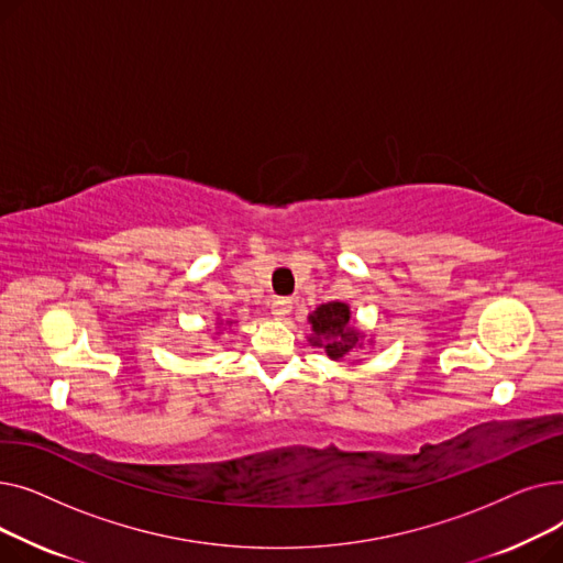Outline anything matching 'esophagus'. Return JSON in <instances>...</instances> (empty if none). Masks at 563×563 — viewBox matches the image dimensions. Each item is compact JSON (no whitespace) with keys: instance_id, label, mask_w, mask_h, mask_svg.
Wrapping results in <instances>:
<instances>
[{"instance_id":"34e87169","label":"esophagus","mask_w":563,"mask_h":563,"mask_svg":"<svg viewBox=\"0 0 563 563\" xmlns=\"http://www.w3.org/2000/svg\"><path fill=\"white\" fill-rule=\"evenodd\" d=\"M289 312H291V301H289V299L278 297V299L272 303V314H274L276 319H285Z\"/></svg>"}]
</instances>
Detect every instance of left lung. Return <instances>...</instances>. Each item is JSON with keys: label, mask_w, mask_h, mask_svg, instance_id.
Here are the masks:
<instances>
[{"label": "left lung", "mask_w": 563, "mask_h": 563, "mask_svg": "<svg viewBox=\"0 0 563 563\" xmlns=\"http://www.w3.org/2000/svg\"><path fill=\"white\" fill-rule=\"evenodd\" d=\"M308 323L312 331L308 335L310 346L327 351L331 361H342L365 346L367 333L356 327V321H351V308L344 301L321 303L308 314ZM367 342L374 344V338Z\"/></svg>", "instance_id": "1"}]
</instances>
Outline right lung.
Here are the masks:
<instances>
[{"label":"right lung","mask_w":563,"mask_h":563,"mask_svg":"<svg viewBox=\"0 0 563 563\" xmlns=\"http://www.w3.org/2000/svg\"><path fill=\"white\" fill-rule=\"evenodd\" d=\"M221 323H228V327H230L232 319H225V321H223V319H219V317H217V327H214L217 331H221ZM217 335H219V333H217Z\"/></svg>","instance_id":"1"}]
</instances>
